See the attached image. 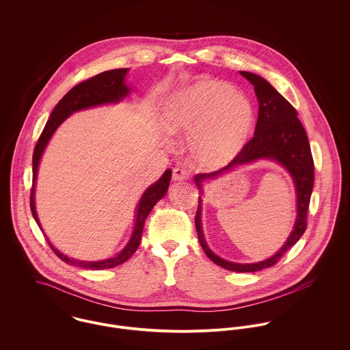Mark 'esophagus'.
<instances>
[{
  "instance_id": "esophagus-1",
  "label": "esophagus",
  "mask_w": 350,
  "mask_h": 350,
  "mask_svg": "<svg viewBox=\"0 0 350 350\" xmlns=\"http://www.w3.org/2000/svg\"><path fill=\"white\" fill-rule=\"evenodd\" d=\"M190 178V174L186 168H180V167H176L174 168L172 171V179L175 182H180V180H187Z\"/></svg>"
}]
</instances>
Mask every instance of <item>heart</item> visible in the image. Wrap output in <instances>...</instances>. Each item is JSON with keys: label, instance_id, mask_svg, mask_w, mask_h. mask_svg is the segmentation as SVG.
Returning <instances> with one entry per match:
<instances>
[{"label": "heart", "instance_id": "obj_1", "mask_svg": "<svg viewBox=\"0 0 350 350\" xmlns=\"http://www.w3.org/2000/svg\"><path fill=\"white\" fill-rule=\"evenodd\" d=\"M254 125L250 98L230 85L203 78L165 102L163 126L174 136L187 137L196 163L219 168L245 147Z\"/></svg>", "mask_w": 350, "mask_h": 350}]
</instances>
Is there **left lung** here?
<instances>
[{
  "mask_svg": "<svg viewBox=\"0 0 350 350\" xmlns=\"http://www.w3.org/2000/svg\"><path fill=\"white\" fill-rule=\"evenodd\" d=\"M240 74L253 85L258 100V117L254 135L239 153V156L226 167L210 174H198L194 176V182L200 189V194H203L202 187L203 182L206 180L217 179L218 176L228 174L240 165L254 163L257 160L275 161L282 165L293 178L297 194V219L287 241L280 250L267 260L250 264L224 260L207 247L202 229L200 197L196 215V228L200 247L213 262L233 272H257L275 265L280 257L290 248H293L303 236L307 226L306 217L314 186V161L306 131L299 118L297 117L298 113L293 105L260 75L248 71H240Z\"/></svg>",
  "mask_w": 350,
  "mask_h": 350,
  "instance_id": "1",
  "label": "left lung"
}]
</instances>
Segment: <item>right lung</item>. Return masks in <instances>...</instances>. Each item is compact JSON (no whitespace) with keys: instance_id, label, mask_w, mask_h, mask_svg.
<instances>
[{"instance_id":"1","label":"right lung","mask_w":350,"mask_h":350,"mask_svg":"<svg viewBox=\"0 0 350 350\" xmlns=\"http://www.w3.org/2000/svg\"><path fill=\"white\" fill-rule=\"evenodd\" d=\"M128 71H129V68H117V70L100 72L98 75L72 88L62 100L57 102V105L52 110L50 120L47 121L44 129L39 137V142L35 147L33 157H32L33 180H32V190H31V211H32V215H33L36 224L39 225V228L42 230H43V228L38 218L36 204H35V186H36V179H38L39 164H40L43 152L50 143L52 135L62 125V122H64L75 111L89 109V107H96V106L106 105V103H118L120 100L126 98L132 92V88L125 83V77H126ZM171 175H172V171L170 168L165 170L164 174L160 176V179L157 182H154L144 191V194L142 196V198L137 203V207H136L135 226H133L132 236H131L128 244L116 256L105 258V260H98V261H83V260L70 258L68 256H66L62 252L56 250L51 244L50 240L47 239L51 248L56 253V256L59 258H62L64 262H67L70 265L86 268V269H107V268H113V267H117V265L125 262L139 248L146 219H147L150 210L153 208V206L165 196L168 186H170Z\"/></svg>"}]
</instances>
